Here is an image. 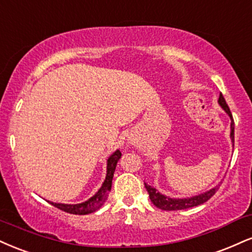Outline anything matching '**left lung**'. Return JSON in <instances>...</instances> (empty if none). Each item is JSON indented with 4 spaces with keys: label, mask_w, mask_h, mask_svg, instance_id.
Segmentation results:
<instances>
[{
    "label": "left lung",
    "mask_w": 252,
    "mask_h": 252,
    "mask_svg": "<svg viewBox=\"0 0 252 252\" xmlns=\"http://www.w3.org/2000/svg\"><path fill=\"white\" fill-rule=\"evenodd\" d=\"M218 104H220L230 116L229 107L228 104H226L225 99H224L222 94H220V98H218ZM230 138H231V142L233 145V142H235V139H233L235 138V123H233V121L231 122V126H230ZM220 184H222V182H220L216 187H214L213 189L208 190V191L199 193V195H196L192 197H187V198H171V197L160 193L158 190H156L155 188L149 186V184L144 183V186L148 193H149V197L154 205H156L158 209H162V210L172 211V210H184V209H189V208L197 207V205L203 204V203H205L208 199H210L211 197L215 195V192L217 191V189L220 188Z\"/></svg>",
    "instance_id": "obj_1"
}]
</instances>
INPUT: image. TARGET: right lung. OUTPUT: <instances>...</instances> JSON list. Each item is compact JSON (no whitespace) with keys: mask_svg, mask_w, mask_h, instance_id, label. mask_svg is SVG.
<instances>
[{"mask_svg":"<svg viewBox=\"0 0 252 252\" xmlns=\"http://www.w3.org/2000/svg\"><path fill=\"white\" fill-rule=\"evenodd\" d=\"M121 156H122V154H121L120 150H116L113 155L109 156L107 160V175H105V180L102 183V187L99 188L98 191L95 195L87 199L86 202L77 203V204H64V203H54L50 201L48 202L54 207L60 209V210L72 215H88L95 213L107 201L109 191L111 190V184H113L115 169H116L117 162L120 160Z\"/></svg>","mask_w":252,"mask_h":252,"instance_id":"1","label":"right lung"}]
</instances>
